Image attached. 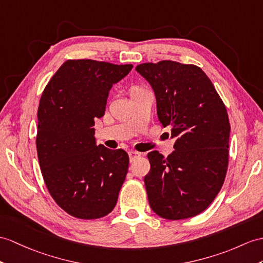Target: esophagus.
Listing matches in <instances>:
<instances>
[{"label": "esophagus", "instance_id": "1", "mask_svg": "<svg viewBox=\"0 0 263 263\" xmlns=\"http://www.w3.org/2000/svg\"><path fill=\"white\" fill-rule=\"evenodd\" d=\"M128 155H129L130 162H133V161H135V159H136L137 157H139L140 155H142V154L138 153V152H136V151H130L129 153H128Z\"/></svg>", "mask_w": 263, "mask_h": 263}]
</instances>
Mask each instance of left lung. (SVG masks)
Instances as JSON below:
<instances>
[{
    "label": "left lung",
    "instance_id": "obj_1",
    "mask_svg": "<svg viewBox=\"0 0 263 263\" xmlns=\"http://www.w3.org/2000/svg\"><path fill=\"white\" fill-rule=\"evenodd\" d=\"M136 71L152 86L161 124L171 127L174 152L147 154L144 178L152 210L167 220L202 213L226 178L230 123L213 83L201 68L164 60L142 63Z\"/></svg>",
    "mask_w": 263,
    "mask_h": 263
}]
</instances>
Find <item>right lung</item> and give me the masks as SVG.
Masks as SVG:
<instances>
[{
    "label": "right lung",
    "mask_w": 263,
    "mask_h": 263,
    "mask_svg": "<svg viewBox=\"0 0 263 263\" xmlns=\"http://www.w3.org/2000/svg\"><path fill=\"white\" fill-rule=\"evenodd\" d=\"M133 65L67 60L41 96L36 151L44 183L62 210L99 219L116 205L129 157L124 149L96 144L95 119L105 115L112 85Z\"/></svg>",
    "instance_id": "1"
}]
</instances>
